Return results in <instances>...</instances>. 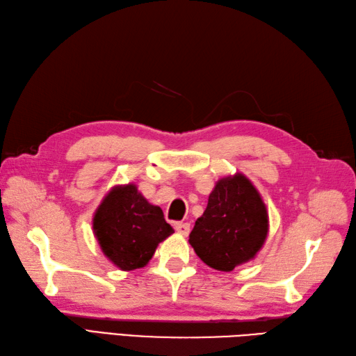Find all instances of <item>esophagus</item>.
<instances>
[{"mask_svg":"<svg viewBox=\"0 0 356 356\" xmlns=\"http://www.w3.org/2000/svg\"><path fill=\"white\" fill-rule=\"evenodd\" d=\"M175 229L180 235H188L189 230H191V226H189L188 222H175Z\"/></svg>","mask_w":356,"mask_h":356,"instance_id":"esophagus-1","label":"esophagus"}]
</instances>
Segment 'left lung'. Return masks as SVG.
<instances>
[{"label":"left lung","mask_w":356,"mask_h":356,"mask_svg":"<svg viewBox=\"0 0 356 356\" xmlns=\"http://www.w3.org/2000/svg\"><path fill=\"white\" fill-rule=\"evenodd\" d=\"M268 213L252 181L241 172L220 179L197 218L189 244L206 266L232 271L253 259L266 243Z\"/></svg>","instance_id":"left-lung-1"}]
</instances>
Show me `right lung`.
Wrapping results in <instances>:
<instances>
[{
  "mask_svg": "<svg viewBox=\"0 0 356 356\" xmlns=\"http://www.w3.org/2000/svg\"><path fill=\"white\" fill-rule=\"evenodd\" d=\"M92 227L106 258L124 271L144 267L159 243L175 232L159 206L148 203L134 184L113 186L106 194Z\"/></svg>",
  "mask_w": 356,
  "mask_h": 356,
  "instance_id": "add662e5",
  "label": "right lung"
}]
</instances>
